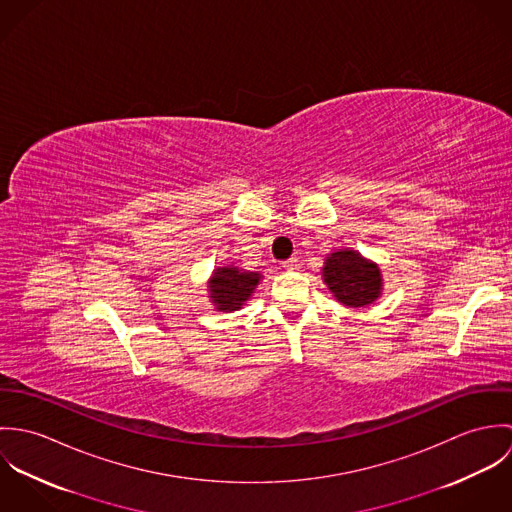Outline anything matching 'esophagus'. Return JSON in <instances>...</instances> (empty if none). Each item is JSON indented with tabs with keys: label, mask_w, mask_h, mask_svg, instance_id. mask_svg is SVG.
I'll use <instances>...</instances> for the list:
<instances>
[{
	"label": "esophagus",
	"mask_w": 512,
	"mask_h": 512,
	"mask_svg": "<svg viewBox=\"0 0 512 512\" xmlns=\"http://www.w3.org/2000/svg\"><path fill=\"white\" fill-rule=\"evenodd\" d=\"M297 266H299V260H297L295 256H293V258H290V260H286V262H284V268H286V270H295Z\"/></svg>",
	"instance_id": "34e87169"
}]
</instances>
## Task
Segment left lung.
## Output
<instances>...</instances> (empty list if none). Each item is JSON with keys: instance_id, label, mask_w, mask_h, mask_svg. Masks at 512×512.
<instances>
[{"instance_id": "obj_1", "label": "left lung", "mask_w": 512, "mask_h": 512, "mask_svg": "<svg viewBox=\"0 0 512 512\" xmlns=\"http://www.w3.org/2000/svg\"><path fill=\"white\" fill-rule=\"evenodd\" d=\"M323 278L335 297L349 307L372 303L380 293V270L355 250L333 252L323 268Z\"/></svg>"}]
</instances>
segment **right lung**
<instances>
[{"label": "right lung", "mask_w": 512, "mask_h": 512, "mask_svg": "<svg viewBox=\"0 0 512 512\" xmlns=\"http://www.w3.org/2000/svg\"><path fill=\"white\" fill-rule=\"evenodd\" d=\"M260 282V274L242 272L238 268H219L211 282V297L217 309L234 311L246 301Z\"/></svg>", "instance_id": "1"}]
</instances>
